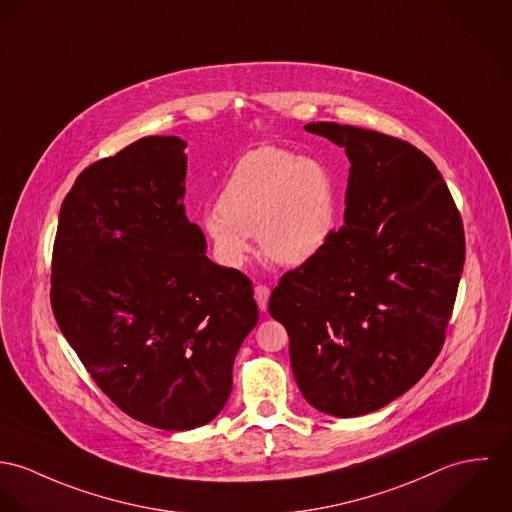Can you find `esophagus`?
<instances>
[{
  "mask_svg": "<svg viewBox=\"0 0 512 512\" xmlns=\"http://www.w3.org/2000/svg\"><path fill=\"white\" fill-rule=\"evenodd\" d=\"M269 296H271L269 286H265V284H257V286H255V300H257V306H259L261 312H267Z\"/></svg>",
  "mask_w": 512,
  "mask_h": 512,
  "instance_id": "34e87169",
  "label": "esophagus"
}]
</instances>
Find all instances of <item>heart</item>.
<instances>
[{
	"instance_id": "heart-1",
	"label": "heart",
	"mask_w": 512,
	"mask_h": 512,
	"mask_svg": "<svg viewBox=\"0 0 512 512\" xmlns=\"http://www.w3.org/2000/svg\"><path fill=\"white\" fill-rule=\"evenodd\" d=\"M338 220V190L330 171L308 157L265 147L247 153L229 174L218 210L202 218L218 257L239 267L249 235L281 265H302L330 241Z\"/></svg>"
}]
</instances>
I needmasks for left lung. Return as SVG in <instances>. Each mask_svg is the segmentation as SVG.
Here are the masks:
<instances>
[{
  "mask_svg": "<svg viewBox=\"0 0 512 512\" xmlns=\"http://www.w3.org/2000/svg\"><path fill=\"white\" fill-rule=\"evenodd\" d=\"M304 129L345 149V224L283 275L269 312L288 332L300 393L353 418L404 395L438 357L465 261L463 224L414 145L328 121Z\"/></svg>",
  "mask_w": 512,
  "mask_h": 512,
  "instance_id": "1",
  "label": "left lung"
}]
</instances>
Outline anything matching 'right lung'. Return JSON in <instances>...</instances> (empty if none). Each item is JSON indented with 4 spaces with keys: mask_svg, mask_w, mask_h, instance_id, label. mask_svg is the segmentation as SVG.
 <instances>
[{
    "mask_svg": "<svg viewBox=\"0 0 512 512\" xmlns=\"http://www.w3.org/2000/svg\"><path fill=\"white\" fill-rule=\"evenodd\" d=\"M186 143L143 137L80 172L53 249L58 328L98 387L161 430L214 420L259 308L184 212Z\"/></svg>",
    "mask_w": 512,
    "mask_h": 512,
    "instance_id": "add662e5",
    "label": "right lung"
}]
</instances>
